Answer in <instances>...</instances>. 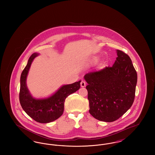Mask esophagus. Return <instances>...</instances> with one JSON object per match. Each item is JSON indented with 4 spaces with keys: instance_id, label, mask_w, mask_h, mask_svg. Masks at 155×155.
<instances>
[{
    "instance_id": "1",
    "label": "esophagus",
    "mask_w": 155,
    "mask_h": 155,
    "mask_svg": "<svg viewBox=\"0 0 155 155\" xmlns=\"http://www.w3.org/2000/svg\"><path fill=\"white\" fill-rule=\"evenodd\" d=\"M86 85V82L84 81H82L81 82V87H85Z\"/></svg>"
}]
</instances>
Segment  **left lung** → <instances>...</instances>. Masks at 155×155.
Listing matches in <instances>:
<instances>
[{"mask_svg": "<svg viewBox=\"0 0 155 155\" xmlns=\"http://www.w3.org/2000/svg\"><path fill=\"white\" fill-rule=\"evenodd\" d=\"M112 67L85 74L88 83L89 113L98 120L113 122L132 106L137 82V73L132 61L124 52L117 50Z\"/></svg>", "mask_w": 155, "mask_h": 155, "instance_id": "left-lung-1", "label": "left lung"}]
</instances>
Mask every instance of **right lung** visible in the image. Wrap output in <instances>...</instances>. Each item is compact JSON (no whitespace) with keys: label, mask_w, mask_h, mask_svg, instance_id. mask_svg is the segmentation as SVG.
Masks as SVG:
<instances>
[{"label":"right lung","mask_w":155,"mask_h":155,"mask_svg":"<svg viewBox=\"0 0 155 155\" xmlns=\"http://www.w3.org/2000/svg\"><path fill=\"white\" fill-rule=\"evenodd\" d=\"M38 54L34 53L30 56L27 66L22 71L20 77L19 99L22 109L30 117L40 123H48L57 120L63 114L65 99L80 89L81 81L63 85L48 98H34L27 88L26 80L31 63Z\"/></svg>","instance_id":"right-lung-1"}]
</instances>
